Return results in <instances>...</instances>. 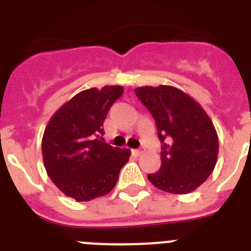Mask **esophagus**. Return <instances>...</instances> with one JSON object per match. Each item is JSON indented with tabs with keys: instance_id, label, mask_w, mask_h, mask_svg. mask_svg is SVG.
<instances>
[{
	"instance_id": "1",
	"label": "esophagus",
	"mask_w": 251,
	"mask_h": 251,
	"mask_svg": "<svg viewBox=\"0 0 251 251\" xmlns=\"http://www.w3.org/2000/svg\"><path fill=\"white\" fill-rule=\"evenodd\" d=\"M142 152H143L142 150H133V153H134V155H137V156H139Z\"/></svg>"
}]
</instances>
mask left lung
<instances>
[{
  "instance_id": "left-lung-1",
  "label": "left lung",
  "mask_w": 251,
  "mask_h": 251,
  "mask_svg": "<svg viewBox=\"0 0 251 251\" xmlns=\"http://www.w3.org/2000/svg\"><path fill=\"white\" fill-rule=\"evenodd\" d=\"M135 94L155 118L163 143L161 167L147 176L150 182L172 194L194 191L208 178L218 160V133L211 118L194 99L176 87H138Z\"/></svg>"
}]
</instances>
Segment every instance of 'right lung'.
Wrapping results in <instances>:
<instances>
[{
	"mask_svg": "<svg viewBox=\"0 0 251 251\" xmlns=\"http://www.w3.org/2000/svg\"><path fill=\"white\" fill-rule=\"evenodd\" d=\"M122 94L121 86L82 91L65 102L45 127L41 151L47 173L76 202L108 194L131 155L130 150L106 145L101 137L108 110Z\"/></svg>",
	"mask_w": 251,
	"mask_h": 251,
	"instance_id": "1",
	"label": "right lung"
}]
</instances>
